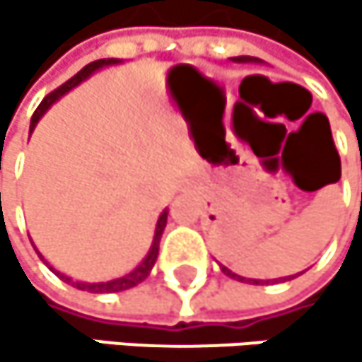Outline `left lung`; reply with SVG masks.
<instances>
[{
  "label": "left lung",
  "instance_id": "8db88e82",
  "mask_svg": "<svg viewBox=\"0 0 362 362\" xmlns=\"http://www.w3.org/2000/svg\"><path fill=\"white\" fill-rule=\"evenodd\" d=\"M232 60H234V62H260L258 58H252V56H236V58H232ZM221 272H223L226 276H230V278H239L241 282H245V280H247V282H254V284L262 282V280H250V278H243V276H236V274H232V272H230L228 267H223V265H221ZM288 278H291V276H288ZM280 280H286V278H280Z\"/></svg>",
  "mask_w": 362,
  "mask_h": 362
}]
</instances>
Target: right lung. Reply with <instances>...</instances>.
Returning <instances> with one entry per match:
<instances>
[{
	"label": "right lung",
	"mask_w": 362,
	"mask_h": 362,
	"mask_svg": "<svg viewBox=\"0 0 362 362\" xmlns=\"http://www.w3.org/2000/svg\"><path fill=\"white\" fill-rule=\"evenodd\" d=\"M119 60L117 58H102V60H95V62H90V64H86L82 71H78L71 80L69 82H64L62 86H58L56 90H52L43 102L38 104V108H36V112L32 115V123H30V132L36 128V123H38V119L43 117L45 112H47V108L54 104V102H58L60 97L64 95V93H69L71 88H76L80 82H84L90 74H95L97 69H102V66H108V64H117ZM165 226H167V211H163V215L158 217V223H156V232H154V241H151V247H149V252H147V256L139 262V265L130 272V274H126V276H121V278H115V280H108V282H74L69 276H64V274H60V272H56L54 267H49L56 276H60L64 282H69L71 286H78L80 291H90V293H119V291H126V288H132V286H136L139 282H143L147 276H149V272H151V267H154V262H156V258H158V245H160V236H163V232H165ZM40 256V254H38ZM43 258V256H40ZM45 260V258H43Z\"/></svg>",
	"instance_id": "add662e5"
}]
</instances>
